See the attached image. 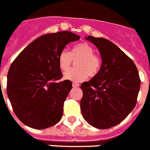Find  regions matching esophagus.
Segmentation results:
<instances>
[{
  "label": "esophagus",
  "mask_w": 150,
  "mask_h": 150,
  "mask_svg": "<svg viewBox=\"0 0 150 150\" xmlns=\"http://www.w3.org/2000/svg\"><path fill=\"white\" fill-rule=\"evenodd\" d=\"M80 86V85H79V83H76V82H74V83L72 84V86L74 88H76V87H79V86Z\"/></svg>",
  "instance_id": "1"
}]
</instances>
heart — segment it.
I'll list each match as a JSON object with an SVG mask.
<instances>
[{"label": "heart", "mask_w": 150, "mask_h": 150, "mask_svg": "<svg viewBox=\"0 0 150 150\" xmlns=\"http://www.w3.org/2000/svg\"><path fill=\"white\" fill-rule=\"evenodd\" d=\"M73 61H76V69L64 73V79L66 80L80 82L86 80L88 75L94 77L100 71L102 65L100 58L95 54L94 48L88 43L78 44L70 52L62 50L58 54V66L62 71L70 69Z\"/></svg>", "instance_id": "1"}]
</instances>
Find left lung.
<instances>
[{"instance_id": "left-lung-1", "label": "left lung", "mask_w": 150, "mask_h": 150, "mask_svg": "<svg viewBox=\"0 0 150 150\" xmlns=\"http://www.w3.org/2000/svg\"><path fill=\"white\" fill-rule=\"evenodd\" d=\"M86 39L98 47L102 65L98 75L81 85V114L93 127L109 129L123 121L135 108L140 79L132 59L115 44L93 36Z\"/></svg>"}]
</instances>
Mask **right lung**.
Returning a JSON list of instances; mask_svg holds the SVG:
<instances>
[{"label": "right lung", "mask_w": 150, "mask_h": 150, "mask_svg": "<svg viewBox=\"0 0 150 150\" xmlns=\"http://www.w3.org/2000/svg\"><path fill=\"white\" fill-rule=\"evenodd\" d=\"M80 39L70 31L42 35L29 44L10 66L7 93L17 117L36 129L60 121L72 82L62 78L58 54L71 41Z\"/></svg>", "instance_id": "obj_1"}]
</instances>
